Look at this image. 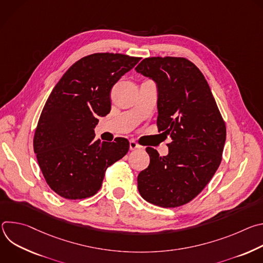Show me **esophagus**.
I'll return each mask as SVG.
<instances>
[{
	"mask_svg": "<svg viewBox=\"0 0 263 263\" xmlns=\"http://www.w3.org/2000/svg\"><path fill=\"white\" fill-rule=\"evenodd\" d=\"M129 146H130V149H131V151H134V149L140 148V145H139L138 143H136L134 140H130V142H129Z\"/></svg>",
	"mask_w": 263,
	"mask_h": 263,
	"instance_id": "34e87169",
	"label": "esophagus"
}]
</instances>
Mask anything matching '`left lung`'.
<instances>
[{"label": "left lung", "mask_w": 263, "mask_h": 263, "mask_svg": "<svg viewBox=\"0 0 263 263\" xmlns=\"http://www.w3.org/2000/svg\"><path fill=\"white\" fill-rule=\"evenodd\" d=\"M135 70L155 82L157 126L172 139L166 156L145 148L149 164L137 177L138 192L159 207L184 205L204 190L218 168L226 126L205 77L190 60L145 58Z\"/></svg>", "instance_id": "obj_1"}]
</instances>
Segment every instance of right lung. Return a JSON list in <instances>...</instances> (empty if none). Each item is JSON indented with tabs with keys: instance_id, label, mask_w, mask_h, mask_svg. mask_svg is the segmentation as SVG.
Segmentation results:
<instances>
[{
	"instance_id": "obj_1",
	"label": "right lung",
	"mask_w": 263,
	"mask_h": 263,
	"mask_svg": "<svg viewBox=\"0 0 263 263\" xmlns=\"http://www.w3.org/2000/svg\"><path fill=\"white\" fill-rule=\"evenodd\" d=\"M140 60L123 54L97 53L73 63L53 88L34 135V153L57 195L89 198L101 189L108 166L129 151V141L95 139L100 117L111 109L110 92Z\"/></svg>"
}]
</instances>
